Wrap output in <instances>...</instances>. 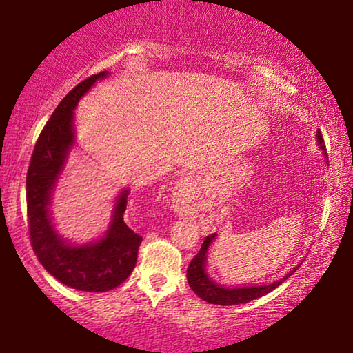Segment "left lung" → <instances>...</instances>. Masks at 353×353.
Listing matches in <instances>:
<instances>
[{"instance_id":"left-lung-1","label":"left lung","mask_w":353,"mask_h":353,"mask_svg":"<svg viewBox=\"0 0 353 353\" xmlns=\"http://www.w3.org/2000/svg\"><path fill=\"white\" fill-rule=\"evenodd\" d=\"M316 139L318 144L323 151H326L325 139H323V134L320 130L316 132ZM216 233L207 236L204 243L201 245V250L197 252L194 259L191 260L190 267H188V283H190V288L197 294L202 301L215 303V305H238V303H248L254 299H259L265 296V294L272 292L273 289H276L279 284L291 276V274L296 272L297 267L289 272L286 276L278 279L272 284H265V286H245V288H223L220 284L214 283V279L209 278V274L205 273V263H207V250H209L210 244L215 241Z\"/></svg>"}]
</instances>
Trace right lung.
<instances>
[{"instance_id": "obj_1", "label": "right lung", "mask_w": 353, "mask_h": 353, "mask_svg": "<svg viewBox=\"0 0 353 353\" xmlns=\"http://www.w3.org/2000/svg\"><path fill=\"white\" fill-rule=\"evenodd\" d=\"M108 75V70L91 75L65 94L41 130L27 172V216L33 252L62 284L86 292H105L120 286L133 272L143 241L123 221L128 190L119 196L109 230L96 243L67 244L50 219L51 192L75 143L74 109L96 80Z\"/></svg>"}]
</instances>
